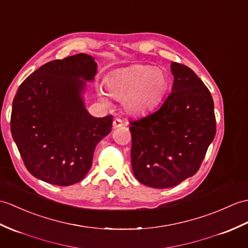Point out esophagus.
Masks as SVG:
<instances>
[{
	"label": "esophagus",
	"instance_id": "esophagus-1",
	"mask_svg": "<svg viewBox=\"0 0 248 248\" xmlns=\"http://www.w3.org/2000/svg\"><path fill=\"white\" fill-rule=\"evenodd\" d=\"M123 125H124V122H123L122 119L115 118L113 120V128L114 129H117V128H119V126H123Z\"/></svg>",
	"mask_w": 248,
	"mask_h": 248
}]
</instances>
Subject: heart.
Here are the masks:
<instances>
[{
	"label": "heart",
	"instance_id": "heart-1",
	"mask_svg": "<svg viewBox=\"0 0 248 248\" xmlns=\"http://www.w3.org/2000/svg\"><path fill=\"white\" fill-rule=\"evenodd\" d=\"M170 78L162 67L135 64L115 71L106 80L107 93L123 100L124 111L140 116L156 108L168 92ZM100 99L108 103L105 92L98 91Z\"/></svg>",
	"mask_w": 248,
	"mask_h": 248
}]
</instances>
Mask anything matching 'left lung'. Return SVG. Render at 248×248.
I'll return each mask as SVG.
<instances>
[{"label":"left lung","mask_w":248,"mask_h":248,"mask_svg":"<svg viewBox=\"0 0 248 248\" xmlns=\"http://www.w3.org/2000/svg\"><path fill=\"white\" fill-rule=\"evenodd\" d=\"M173 85L157 111L131 122V165L138 182L174 187L194 175L216 135L209 90L189 67L171 62Z\"/></svg>","instance_id":"8db88e82"}]
</instances>
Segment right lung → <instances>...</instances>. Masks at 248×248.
<instances>
[{"label": "right lung", "instance_id": "add662e5", "mask_svg": "<svg viewBox=\"0 0 248 248\" xmlns=\"http://www.w3.org/2000/svg\"><path fill=\"white\" fill-rule=\"evenodd\" d=\"M97 74L94 57L77 54L39 67L19 86L11 134L27 170L51 185L70 186L88 174L97 143L112 130L113 116L86 110V82Z\"/></svg>", "mask_w": 248, "mask_h": 248}]
</instances>
